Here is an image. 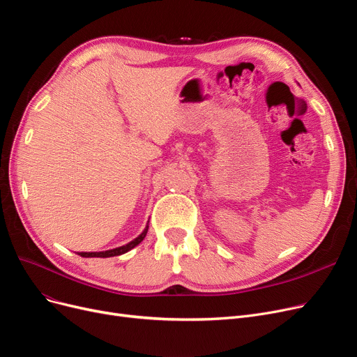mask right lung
<instances>
[{"mask_svg": "<svg viewBox=\"0 0 357 357\" xmlns=\"http://www.w3.org/2000/svg\"><path fill=\"white\" fill-rule=\"evenodd\" d=\"M147 230H149V226H146V229L143 230V233L139 237H136L135 240H131L130 243H127V245H124V246L111 249V250H105V252H79L78 255L82 256V257H112V256H120L123 253H127L128 250H131L133 248H136L137 245H140V243L143 241V238L146 237Z\"/></svg>", "mask_w": 357, "mask_h": 357, "instance_id": "1", "label": "right lung"}]
</instances>
